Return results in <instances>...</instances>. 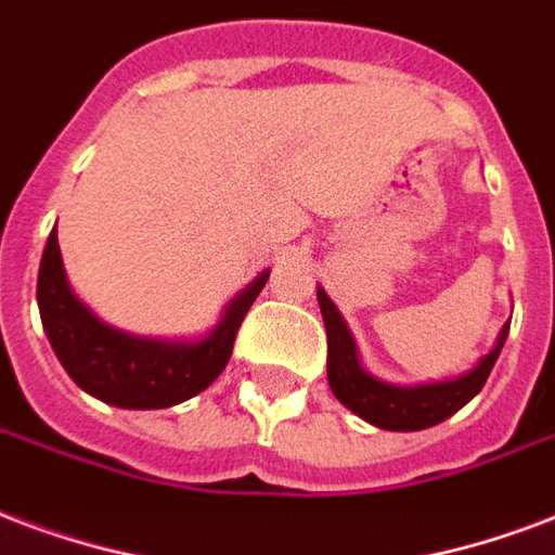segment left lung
<instances>
[{
  "instance_id": "obj_1",
  "label": "left lung",
  "mask_w": 555,
  "mask_h": 555,
  "mask_svg": "<svg viewBox=\"0 0 555 555\" xmlns=\"http://www.w3.org/2000/svg\"><path fill=\"white\" fill-rule=\"evenodd\" d=\"M319 304H322L324 327H327V380H331L333 395L348 410L357 412L360 418L380 427V430L412 433L451 418L453 412L462 410L486 386L500 357V348L506 341V333H509V324H503L498 345L477 362V369H470L468 374H462L456 380L391 386V383H383L362 372L351 333L341 322L339 310L324 295V289H319Z\"/></svg>"
}]
</instances>
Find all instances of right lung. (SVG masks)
<instances>
[{
	"instance_id": "obj_1",
	"label": "right lung",
	"mask_w": 555,
	"mask_h": 555,
	"mask_svg": "<svg viewBox=\"0 0 555 555\" xmlns=\"http://www.w3.org/2000/svg\"><path fill=\"white\" fill-rule=\"evenodd\" d=\"M266 281L269 272L248 283L207 339H140L102 324L69 293L57 231H52L37 274V304L57 360L81 389L122 410H166L204 391L222 374L236 331Z\"/></svg>"
}]
</instances>
